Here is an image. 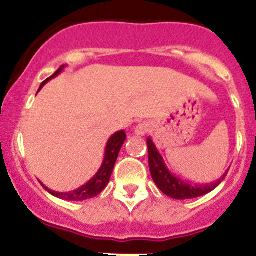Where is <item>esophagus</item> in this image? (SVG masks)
Instances as JSON below:
<instances>
[{"mask_svg": "<svg viewBox=\"0 0 256 256\" xmlns=\"http://www.w3.org/2000/svg\"><path fill=\"white\" fill-rule=\"evenodd\" d=\"M150 131V125L146 122H142V124H138V126L135 128V130H134V134L138 136H144L147 132Z\"/></svg>", "mask_w": 256, "mask_h": 256, "instance_id": "esophagus-1", "label": "esophagus"}]
</instances>
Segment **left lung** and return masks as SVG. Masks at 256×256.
Here are the masks:
<instances>
[{
  "instance_id": "8db88e82",
  "label": "left lung",
  "mask_w": 256,
  "mask_h": 256,
  "mask_svg": "<svg viewBox=\"0 0 256 256\" xmlns=\"http://www.w3.org/2000/svg\"><path fill=\"white\" fill-rule=\"evenodd\" d=\"M147 147H148V166L152 180L162 193L174 200H192L207 194L223 182L229 171L228 168L219 180L214 182L206 183V184L194 183L180 177L167 167L164 157L160 154L151 138H147Z\"/></svg>"
}]
</instances>
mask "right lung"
<instances>
[{"mask_svg":"<svg viewBox=\"0 0 256 256\" xmlns=\"http://www.w3.org/2000/svg\"><path fill=\"white\" fill-rule=\"evenodd\" d=\"M66 66H62L56 73L53 74L52 76H49L47 80L40 84V90L46 84L49 82L50 79L56 78L64 70ZM38 90V92H40ZM126 140V134L125 131L121 130L115 132L114 135L110 136V138L106 142V147H105V152H104V160H102V164L100 166V168L98 170V172L95 174V176L92 178H90L85 184H82V187L76 188V190H70V192H56V190H49L47 186L43 184L42 182L40 180V184L43 186L46 190H48L52 196L56 198H60V200H90V198H94L104 190L105 187L109 183L110 177H112L114 166H115V162L118 160V152H120L121 147H122L124 142Z\"/></svg>","mask_w":256,"mask_h":256,"instance_id":"right-lung-1","label":"right lung"}]
</instances>
